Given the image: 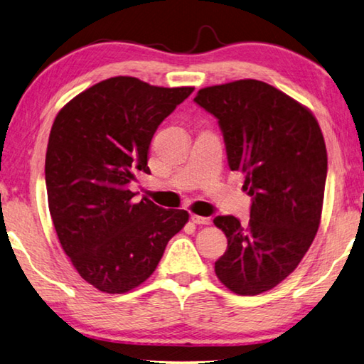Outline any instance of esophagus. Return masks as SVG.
<instances>
[{
  "label": "esophagus",
  "mask_w": 364,
  "mask_h": 364,
  "mask_svg": "<svg viewBox=\"0 0 364 364\" xmlns=\"http://www.w3.org/2000/svg\"><path fill=\"white\" fill-rule=\"evenodd\" d=\"M191 220H193V223H198V225H210L212 223L209 217H201V215H196V214L191 215Z\"/></svg>",
  "instance_id": "1"
}]
</instances>
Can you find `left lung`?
Segmentation results:
<instances>
[{"label":"left lung","mask_w":364,"mask_h":364,"mask_svg":"<svg viewBox=\"0 0 364 364\" xmlns=\"http://www.w3.org/2000/svg\"><path fill=\"white\" fill-rule=\"evenodd\" d=\"M195 101L215 115L231 171L245 176L249 226L215 217L228 249L215 262L220 282L255 296L296 269L317 235L328 155L311 109L266 82L241 79L201 88Z\"/></svg>","instance_id":"1"}]
</instances>
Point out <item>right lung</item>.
<instances>
[{
  "instance_id": "obj_1",
  "label": "right lung",
  "mask_w": 364,
  "mask_h": 364,
  "mask_svg": "<svg viewBox=\"0 0 364 364\" xmlns=\"http://www.w3.org/2000/svg\"><path fill=\"white\" fill-rule=\"evenodd\" d=\"M193 90L117 75L79 93L53 120L46 152L50 217L75 271L100 291L146 282L188 222L183 209L134 203L128 183L136 171L147 173L156 128Z\"/></svg>"
}]
</instances>
